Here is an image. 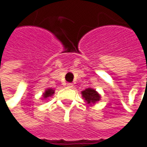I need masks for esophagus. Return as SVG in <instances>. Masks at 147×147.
<instances>
[{
	"mask_svg": "<svg viewBox=\"0 0 147 147\" xmlns=\"http://www.w3.org/2000/svg\"><path fill=\"white\" fill-rule=\"evenodd\" d=\"M74 85L72 83H67V88H73Z\"/></svg>",
	"mask_w": 147,
	"mask_h": 147,
	"instance_id": "esophagus-1",
	"label": "esophagus"
}]
</instances>
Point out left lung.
I'll list each match as a JSON object with an SVG mask.
<instances>
[{"label": "left lung", "mask_w": 147, "mask_h": 147, "mask_svg": "<svg viewBox=\"0 0 147 147\" xmlns=\"http://www.w3.org/2000/svg\"><path fill=\"white\" fill-rule=\"evenodd\" d=\"M82 95L84 100L88 105L95 104L96 102L100 101V95L99 94V93L95 89L91 88H86L85 90L82 91Z\"/></svg>", "instance_id": "8db88e82"}]
</instances>
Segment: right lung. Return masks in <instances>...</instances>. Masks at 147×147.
Segmentation results:
<instances>
[{
	"label": "right lung",
	"instance_id": "obj_1",
	"mask_svg": "<svg viewBox=\"0 0 147 147\" xmlns=\"http://www.w3.org/2000/svg\"><path fill=\"white\" fill-rule=\"evenodd\" d=\"M53 94H54V90L53 88H47V89H46L45 93L43 94V98L46 99V98L51 97Z\"/></svg>",
	"mask_w": 147,
	"mask_h": 147
}]
</instances>
